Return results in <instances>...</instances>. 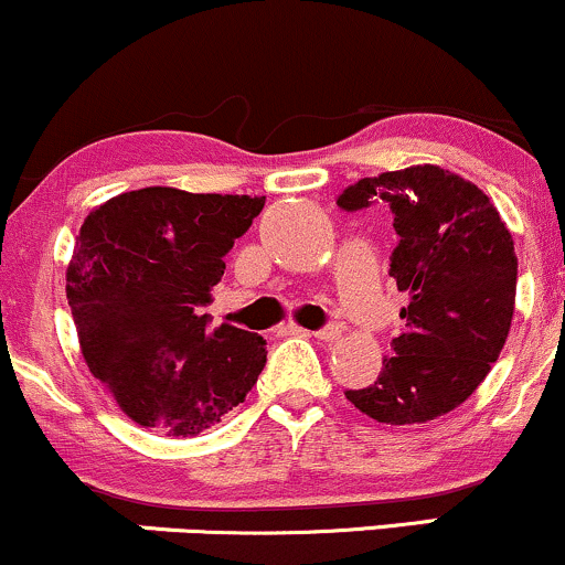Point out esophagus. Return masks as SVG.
<instances>
[{
    "label": "esophagus",
    "mask_w": 565,
    "mask_h": 565,
    "mask_svg": "<svg viewBox=\"0 0 565 565\" xmlns=\"http://www.w3.org/2000/svg\"><path fill=\"white\" fill-rule=\"evenodd\" d=\"M289 332H292V334H313V338H319L321 343H338V340L343 338V327H340V324H330V327H324V330H319V332H308V330H302V327H289Z\"/></svg>",
    "instance_id": "esophagus-1"
}]
</instances>
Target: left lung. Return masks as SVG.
Instances as JSON below:
<instances>
[{"instance_id": "left-lung-1", "label": "left lung", "mask_w": 565, "mask_h": 565, "mask_svg": "<svg viewBox=\"0 0 565 565\" xmlns=\"http://www.w3.org/2000/svg\"><path fill=\"white\" fill-rule=\"evenodd\" d=\"M359 212L388 206L399 244L396 289L407 295L394 353L345 399L377 424H426L456 411L499 359L510 334L518 257L507 222L469 179L424 163L359 179L338 195Z\"/></svg>"}]
</instances>
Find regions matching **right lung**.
Masks as SVG:
<instances>
[{
	"mask_svg": "<svg viewBox=\"0 0 565 565\" xmlns=\"http://www.w3.org/2000/svg\"><path fill=\"white\" fill-rule=\"evenodd\" d=\"M265 195L145 188L85 216L66 268L79 349L93 377L145 429L195 437L252 392L259 334L209 330L212 287Z\"/></svg>",
	"mask_w": 565,
	"mask_h": 565,
	"instance_id": "add662e5",
	"label": "right lung"
}]
</instances>
